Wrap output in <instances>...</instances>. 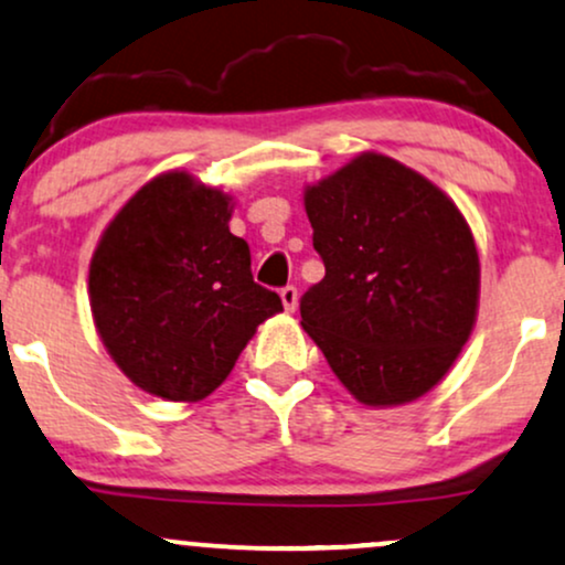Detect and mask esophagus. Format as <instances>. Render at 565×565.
<instances>
[{
    "label": "esophagus",
    "instance_id": "obj_1",
    "mask_svg": "<svg viewBox=\"0 0 565 565\" xmlns=\"http://www.w3.org/2000/svg\"><path fill=\"white\" fill-rule=\"evenodd\" d=\"M278 295H281L284 308H287V310H295L297 308V287H291V284H287V287L278 291Z\"/></svg>",
    "mask_w": 565,
    "mask_h": 565
}]
</instances>
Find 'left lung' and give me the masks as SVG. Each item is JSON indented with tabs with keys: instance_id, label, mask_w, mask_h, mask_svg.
<instances>
[{
	"instance_id": "left-lung-1",
	"label": "left lung",
	"mask_w": 565,
	"mask_h": 565,
	"mask_svg": "<svg viewBox=\"0 0 565 565\" xmlns=\"http://www.w3.org/2000/svg\"><path fill=\"white\" fill-rule=\"evenodd\" d=\"M323 281L302 329L365 405H403L450 371L477 318L479 255L460 210L411 168L360 154L305 194Z\"/></svg>"
}]
</instances>
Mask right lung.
<instances>
[{
  "instance_id": "add662e5",
  "label": "right lung",
  "mask_w": 565,
  "mask_h": 565,
  "mask_svg": "<svg viewBox=\"0 0 565 565\" xmlns=\"http://www.w3.org/2000/svg\"><path fill=\"white\" fill-rule=\"evenodd\" d=\"M231 205L189 173L141 186L102 236L88 295L102 342L136 386L166 399L207 397L265 318L284 310L253 278Z\"/></svg>"
}]
</instances>
